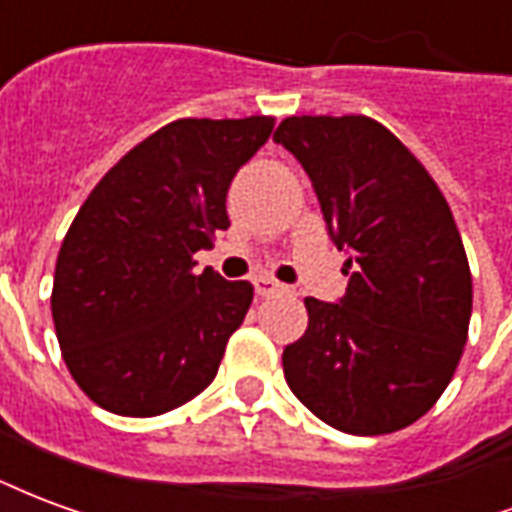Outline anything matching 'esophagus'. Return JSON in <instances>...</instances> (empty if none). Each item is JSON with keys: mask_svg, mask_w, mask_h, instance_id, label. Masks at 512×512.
<instances>
[{"mask_svg": "<svg viewBox=\"0 0 512 512\" xmlns=\"http://www.w3.org/2000/svg\"><path fill=\"white\" fill-rule=\"evenodd\" d=\"M255 290L257 296H271V293H279V290H282V282H277L274 277H257Z\"/></svg>", "mask_w": 512, "mask_h": 512, "instance_id": "obj_1", "label": "esophagus"}]
</instances>
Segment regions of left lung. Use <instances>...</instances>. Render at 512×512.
I'll return each mask as SVG.
<instances>
[{"label": "left lung", "mask_w": 512, "mask_h": 512, "mask_svg": "<svg viewBox=\"0 0 512 512\" xmlns=\"http://www.w3.org/2000/svg\"><path fill=\"white\" fill-rule=\"evenodd\" d=\"M274 142L307 169L351 274L340 304L304 299L310 323L282 354L285 381L343 433L408 428L436 406L469 337L472 271L450 205L373 117H285Z\"/></svg>", "instance_id": "1"}]
</instances>
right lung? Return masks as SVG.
<instances>
[{
	"mask_svg": "<svg viewBox=\"0 0 512 512\" xmlns=\"http://www.w3.org/2000/svg\"><path fill=\"white\" fill-rule=\"evenodd\" d=\"M274 117H183L98 180L57 255L51 318L73 381L120 417H158L216 378L244 323L252 282L194 255L230 227L227 189L271 136Z\"/></svg>",
	"mask_w": 512,
	"mask_h": 512,
	"instance_id": "right-lung-1",
	"label": "right lung"
}]
</instances>
